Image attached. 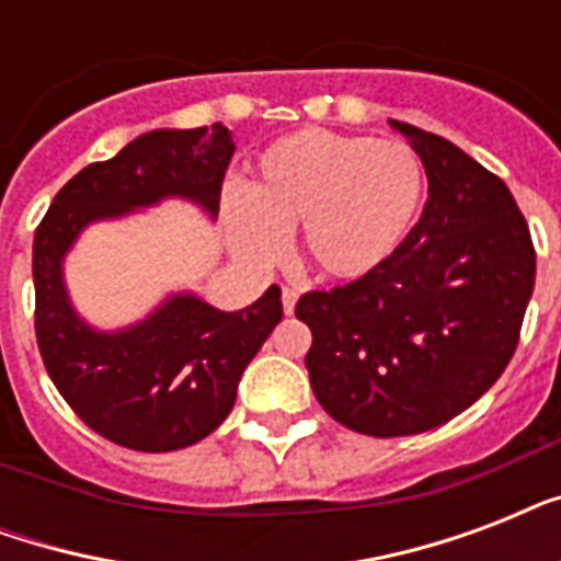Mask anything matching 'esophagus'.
<instances>
[{
    "mask_svg": "<svg viewBox=\"0 0 561 561\" xmlns=\"http://www.w3.org/2000/svg\"><path fill=\"white\" fill-rule=\"evenodd\" d=\"M294 306H297V290L282 288V308H285V314H294Z\"/></svg>",
    "mask_w": 561,
    "mask_h": 561,
    "instance_id": "1",
    "label": "esophagus"
}]
</instances>
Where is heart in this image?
Wrapping results in <instances>:
<instances>
[{
  "label": "heart",
  "instance_id": "1",
  "mask_svg": "<svg viewBox=\"0 0 561 561\" xmlns=\"http://www.w3.org/2000/svg\"><path fill=\"white\" fill-rule=\"evenodd\" d=\"M425 192L419 153L401 139L306 127L267 145L253 186L227 194L232 241L267 262L302 224V253L329 279H360L390 262Z\"/></svg>",
  "mask_w": 561,
  "mask_h": 561
}]
</instances>
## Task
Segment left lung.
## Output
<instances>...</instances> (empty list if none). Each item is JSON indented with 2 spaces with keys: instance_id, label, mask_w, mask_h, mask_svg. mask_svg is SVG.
<instances>
[{
  "instance_id": "obj_1",
  "label": "left lung",
  "mask_w": 561,
  "mask_h": 561,
  "mask_svg": "<svg viewBox=\"0 0 561 561\" xmlns=\"http://www.w3.org/2000/svg\"><path fill=\"white\" fill-rule=\"evenodd\" d=\"M427 174L422 218L369 276L308 290L306 369L334 422L410 436L471 408L513 360L536 285V247L497 174L408 122Z\"/></svg>"
}]
</instances>
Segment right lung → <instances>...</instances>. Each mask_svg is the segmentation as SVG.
Returning a JSON list of instances; mask_svg holds the SVG:
<instances>
[{"label":"right lung","instance_id":"1","mask_svg":"<svg viewBox=\"0 0 561 561\" xmlns=\"http://www.w3.org/2000/svg\"><path fill=\"white\" fill-rule=\"evenodd\" d=\"M232 153V134L220 125L145 134L113 160L78 171L34 232L39 355L66 404L110 443L162 454L209 436L236 404L244 367L282 320V290L271 285L244 311L174 297L145 323L101 334L69 308L60 259L90 220L165 194L192 197L215 215Z\"/></svg>","mask_w":561,"mask_h":561}]
</instances>
